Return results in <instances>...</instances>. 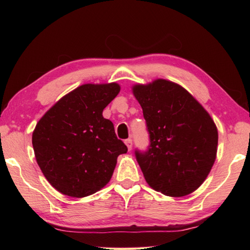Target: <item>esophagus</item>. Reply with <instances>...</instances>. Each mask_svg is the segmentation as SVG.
Wrapping results in <instances>:
<instances>
[{
  "label": "esophagus",
  "instance_id": "1",
  "mask_svg": "<svg viewBox=\"0 0 250 250\" xmlns=\"http://www.w3.org/2000/svg\"><path fill=\"white\" fill-rule=\"evenodd\" d=\"M125 143V146H126V147H128L129 151L132 149V140H131V139H126Z\"/></svg>",
  "mask_w": 250,
  "mask_h": 250
}]
</instances>
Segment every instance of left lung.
<instances>
[{"label":"left lung","instance_id":"obj_1","mask_svg":"<svg viewBox=\"0 0 250 250\" xmlns=\"http://www.w3.org/2000/svg\"><path fill=\"white\" fill-rule=\"evenodd\" d=\"M143 110L150 146L135 156L146 183L167 196L188 195L200 188L216 160L218 132L204 107L167 79L132 87Z\"/></svg>","mask_w":250,"mask_h":250}]
</instances>
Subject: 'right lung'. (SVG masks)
<instances>
[{
    "instance_id": "obj_1",
    "label": "right lung",
    "mask_w": 250,
    "mask_h": 250,
    "mask_svg": "<svg viewBox=\"0 0 250 250\" xmlns=\"http://www.w3.org/2000/svg\"><path fill=\"white\" fill-rule=\"evenodd\" d=\"M119 91L117 83L82 84L37 122L32 135L37 164L64 195L80 198L100 191L111 179L118 156L128 151L103 116Z\"/></svg>"
}]
</instances>
